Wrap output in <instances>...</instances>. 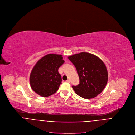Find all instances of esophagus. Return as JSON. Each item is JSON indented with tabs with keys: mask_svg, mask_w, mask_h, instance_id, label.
<instances>
[{
	"mask_svg": "<svg viewBox=\"0 0 135 135\" xmlns=\"http://www.w3.org/2000/svg\"><path fill=\"white\" fill-rule=\"evenodd\" d=\"M66 82H68V83H70V81L69 80H67L66 81Z\"/></svg>",
	"mask_w": 135,
	"mask_h": 135,
	"instance_id": "obj_1",
	"label": "esophagus"
}]
</instances>
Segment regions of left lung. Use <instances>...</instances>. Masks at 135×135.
<instances>
[{"label":"left lung","instance_id":"left-lung-1","mask_svg":"<svg viewBox=\"0 0 135 135\" xmlns=\"http://www.w3.org/2000/svg\"><path fill=\"white\" fill-rule=\"evenodd\" d=\"M78 71L80 84L73 86L75 93L85 99L95 97L105 88L108 71L99 57L88 52H81L68 56Z\"/></svg>","mask_w":135,"mask_h":135}]
</instances>
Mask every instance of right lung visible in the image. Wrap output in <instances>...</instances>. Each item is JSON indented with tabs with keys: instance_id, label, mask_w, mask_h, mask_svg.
Segmentation results:
<instances>
[{
	"instance_id": "1",
	"label": "right lung",
	"mask_w": 135,
	"mask_h": 135,
	"mask_svg": "<svg viewBox=\"0 0 135 135\" xmlns=\"http://www.w3.org/2000/svg\"><path fill=\"white\" fill-rule=\"evenodd\" d=\"M64 62L60 54H48L42 57L30 73L29 80L31 89L44 97L55 93L61 84L62 79L58 69Z\"/></svg>"
}]
</instances>
